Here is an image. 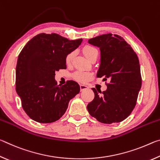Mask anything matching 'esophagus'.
I'll return each mask as SVG.
<instances>
[{
	"label": "esophagus",
	"mask_w": 160,
	"mask_h": 160,
	"mask_svg": "<svg viewBox=\"0 0 160 160\" xmlns=\"http://www.w3.org/2000/svg\"><path fill=\"white\" fill-rule=\"evenodd\" d=\"M80 87V90L81 91H83V90H88V89H89V87L88 85H82V84H81Z\"/></svg>",
	"instance_id": "obj_1"
}]
</instances>
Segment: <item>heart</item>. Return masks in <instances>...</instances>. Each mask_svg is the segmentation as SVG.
<instances>
[{
    "label": "heart",
    "instance_id": "heart-1",
    "mask_svg": "<svg viewBox=\"0 0 160 160\" xmlns=\"http://www.w3.org/2000/svg\"><path fill=\"white\" fill-rule=\"evenodd\" d=\"M83 53L85 54V56L88 58L89 60H91L92 58L94 57H97L98 56V50L94 47L92 46H85L83 48ZM75 52V51H72V52L69 53L66 57V64H70L71 63L72 59L74 58ZM75 80L78 81L80 82H85L90 80L93 77V74L91 72L89 71H85V70H77L76 72H75L73 75H72Z\"/></svg>",
    "mask_w": 160,
    "mask_h": 160
}]
</instances>
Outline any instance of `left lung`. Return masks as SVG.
I'll list each match as a JSON object with an SVG mask.
<instances>
[{
    "mask_svg": "<svg viewBox=\"0 0 160 160\" xmlns=\"http://www.w3.org/2000/svg\"><path fill=\"white\" fill-rule=\"evenodd\" d=\"M99 47L101 63L97 77L109 80L106 91L92 88L94 99L88 105L92 117L107 124L119 123L131 114L142 85L138 57L121 36L107 34L89 39Z\"/></svg>",
    "mask_w": 160,
    "mask_h": 160,
    "instance_id": "8db88e82",
    "label": "left lung"
}]
</instances>
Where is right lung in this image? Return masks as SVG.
<instances>
[{
	"label": "right lung",
	"mask_w": 160,
	"mask_h": 160,
	"mask_svg": "<svg viewBox=\"0 0 160 160\" xmlns=\"http://www.w3.org/2000/svg\"><path fill=\"white\" fill-rule=\"evenodd\" d=\"M82 39L69 40L58 34L42 33L27 43L18 56L16 92L22 107L37 122L52 123L63 116L80 86L68 80L59 86L55 72L66 69V57L79 47Z\"/></svg>",
	"instance_id": "1"
}]
</instances>
